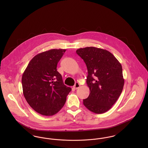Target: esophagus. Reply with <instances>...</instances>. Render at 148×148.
Returning <instances> with one entry per match:
<instances>
[{
  "label": "esophagus",
  "instance_id": "34e87169",
  "mask_svg": "<svg viewBox=\"0 0 148 148\" xmlns=\"http://www.w3.org/2000/svg\"><path fill=\"white\" fill-rule=\"evenodd\" d=\"M80 85L79 84V83L78 82H76L75 84L74 85V88L75 89H77L80 87Z\"/></svg>",
  "mask_w": 148,
  "mask_h": 148
}]
</instances>
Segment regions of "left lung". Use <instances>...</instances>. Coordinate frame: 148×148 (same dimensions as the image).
I'll return each mask as SVG.
<instances>
[{"label": "left lung", "mask_w": 148, "mask_h": 148, "mask_svg": "<svg viewBox=\"0 0 148 148\" xmlns=\"http://www.w3.org/2000/svg\"><path fill=\"white\" fill-rule=\"evenodd\" d=\"M88 69L86 83L89 97L83 99L85 106L93 113L109 110L119 98L124 84L121 64L106 50L86 47L77 50Z\"/></svg>", "instance_id": "1"}]
</instances>
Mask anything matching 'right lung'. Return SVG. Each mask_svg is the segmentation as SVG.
Wrapping results in <instances>:
<instances>
[{
  "label": "right lung",
  "mask_w": 148,
  "mask_h": 148,
  "mask_svg": "<svg viewBox=\"0 0 148 148\" xmlns=\"http://www.w3.org/2000/svg\"><path fill=\"white\" fill-rule=\"evenodd\" d=\"M65 49H51L35 56L23 74V94L35 112L45 116L53 115L64 106L71 90L64 84L57 64Z\"/></svg>",
  "instance_id": "add662e5"
}]
</instances>
